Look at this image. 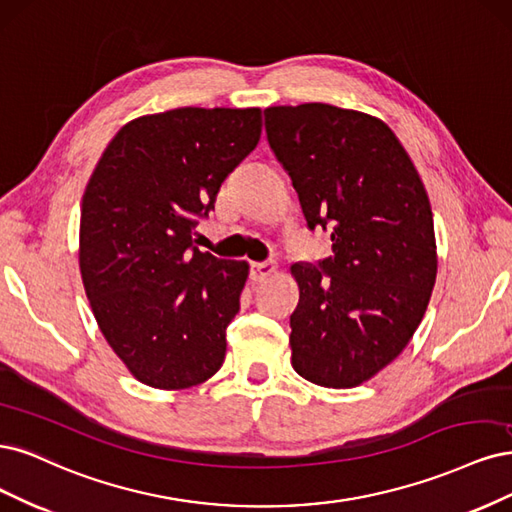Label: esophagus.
Masks as SVG:
<instances>
[{"label":"esophagus","mask_w":512,"mask_h":512,"mask_svg":"<svg viewBox=\"0 0 512 512\" xmlns=\"http://www.w3.org/2000/svg\"><path fill=\"white\" fill-rule=\"evenodd\" d=\"M274 272V263H251V280H255V283H263V280H268Z\"/></svg>","instance_id":"obj_1"}]
</instances>
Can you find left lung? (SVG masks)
Masks as SVG:
<instances>
[{
  "mask_svg": "<svg viewBox=\"0 0 512 512\" xmlns=\"http://www.w3.org/2000/svg\"><path fill=\"white\" fill-rule=\"evenodd\" d=\"M266 131L308 227L332 229V255L319 268L291 266L300 289L291 366L321 387H357L406 349L430 304V197L398 136L372 114L272 106Z\"/></svg>",
  "mask_w": 512,
  "mask_h": 512,
  "instance_id": "1",
  "label": "left lung"
}]
</instances>
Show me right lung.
<instances>
[{"instance_id":"1","label":"right lung","mask_w":512,"mask_h":512,"mask_svg":"<svg viewBox=\"0 0 512 512\" xmlns=\"http://www.w3.org/2000/svg\"><path fill=\"white\" fill-rule=\"evenodd\" d=\"M261 138L259 108L144 114L110 140L80 208L78 266L100 332L140 383L217 374L249 263L193 246L227 174Z\"/></svg>"}]
</instances>
